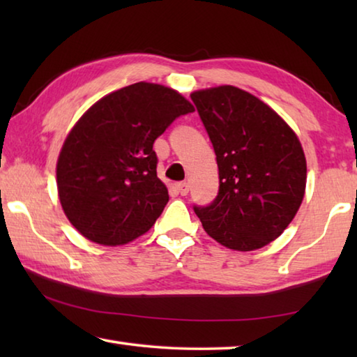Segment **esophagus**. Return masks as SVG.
Wrapping results in <instances>:
<instances>
[{"mask_svg": "<svg viewBox=\"0 0 357 357\" xmlns=\"http://www.w3.org/2000/svg\"><path fill=\"white\" fill-rule=\"evenodd\" d=\"M174 189L178 190V193L179 195H187V193H189V184L187 183H178L176 185H174Z\"/></svg>", "mask_w": 357, "mask_h": 357, "instance_id": "1", "label": "esophagus"}]
</instances>
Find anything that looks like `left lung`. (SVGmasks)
<instances>
[{
	"mask_svg": "<svg viewBox=\"0 0 357 357\" xmlns=\"http://www.w3.org/2000/svg\"><path fill=\"white\" fill-rule=\"evenodd\" d=\"M215 151L219 193L193 208L211 238L238 252L261 249L291 223L305 193L307 162L296 132L244 89L190 94Z\"/></svg>",
	"mask_w": 357,
	"mask_h": 357,
	"instance_id": "8db88e82",
	"label": "left lung"
}]
</instances>
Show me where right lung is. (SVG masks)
<instances>
[{
    "mask_svg": "<svg viewBox=\"0 0 357 357\" xmlns=\"http://www.w3.org/2000/svg\"><path fill=\"white\" fill-rule=\"evenodd\" d=\"M193 110L176 89L140 82L104 96L82 114L56 162L59 203L82 236L116 247L151 229L168 203L153 144Z\"/></svg>",
    "mask_w": 357,
    "mask_h": 357,
    "instance_id": "1",
    "label": "right lung"
}]
</instances>
